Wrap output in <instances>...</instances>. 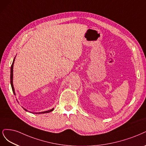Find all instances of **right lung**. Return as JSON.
<instances>
[{
  "mask_svg": "<svg viewBox=\"0 0 146 146\" xmlns=\"http://www.w3.org/2000/svg\"><path fill=\"white\" fill-rule=\"evenodd\" d=\"M14 60H15V57L14 58V60H13V62L11 64V74H10V82H11V88H12V90H13V92L14 93V95L15 94V91H14V86H13V64H14ZM24 109V108H23ZM26 111H28V110L27 109H24ZM54 109H52L50 110H47V111H44V112H39V113H49V112H51Z\"/></svg>",
  "mask_w": 146,
  "mask_h": 146,
  "instance_id": "right-lung-1",
  "label": "right lung"
}]
</instances>
